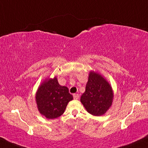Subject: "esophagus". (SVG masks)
<instances>
[{"instance_id": "34e87169", "label": "esophagus", "mask_w": 148, "mask_h": 148, "mask_svg": "<svg viewBox=\"0 0 148 148\" xmlns=\"http://www.w3.org/2000/svg\"><path fill=\"white\" fill-rule=\"evenodd\" d=\"M73 97H74L75 99H79V95L78 94H74L73 95Z\"/></svg>"}]
</instances>
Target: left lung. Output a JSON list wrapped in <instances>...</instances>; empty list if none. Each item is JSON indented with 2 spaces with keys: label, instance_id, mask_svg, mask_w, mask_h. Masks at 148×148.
<instances>
[{
  "label": "left lung",
  "instance_id": "left-lung-1",
  "mask_svg": "<svg viewBox=\"0 0 148 148\" xmlns=\"http://www.w3.org/2000/svg\"><path fill=\"white\" fill-rule=\"evenodd\" d=\"M112 99L113 92L108 82L97 73L90 72L80 99L86 110L92 115H102L112 105Z\"/></svg>",
  "mask_w": 148,
  "mask_h": 148
}]
</instances>
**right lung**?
<instances>
[{
  "label": "right lung",
  "mask_w": 148,
  "mask_h": 148,
  "mask_svg": "<svg viewBox=\"0 0 148 148\" xmlns=\"http://www.w3.org/2000/svg\"><path fill=\"white\" fill-rule=\"evenodd\" d=\"M73 99L69 88L60 86L56 77L42 84L36 96L38 110L49 119L61 116Z\"/></svg>",
  "instance_id": "right-lung-1"
}]
</instances>
